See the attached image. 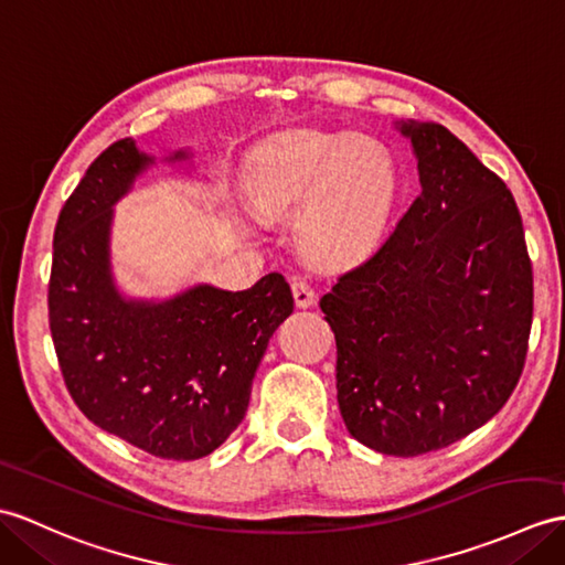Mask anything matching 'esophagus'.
<instances>
[{
	"label": "esophagus",
	"mask_w": 565,
	"mask_h": 565,
	"mask_svg": "<svg viewBox=\"0 0 565 565\" xmlns=\"http://www.w3.org/2000/svg\"><path fill=\"white\" fill-rule=\"evenodd\" d=\"M291 291H294V300L298 308H310L315 303V288L308 284V279L296 277L291 281Z\"/></svg>",
	"instance_id": "1"
}]
</instances>
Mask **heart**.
Returning <instances> with one entry per match:
<instances>
[{
    "mask_svg": "<svg viewBox=\"0 0 565 565\" xmlns=\"http://www.w3.org/2000/svg\"><path fill=\"white\" fill-rule=\"evenodd\" d=\"M247 194L262 216L298 214L303 253L327 265L363 257L395 204L397 170L383 143L320 129L271 137L247 166Z\"/></svg>",
    "mask_w": 565,
    "mask_h": 565,
    "instance_id": "1",
    "label": "heart"
}]
</instances>
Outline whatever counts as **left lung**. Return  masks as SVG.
<instances>
[{
    "label": "left lung",
    "mask_w": 565,
    "mask_h": 565,
    "mask_svg": "<svg viewBox=\"0 0 565 565\" xmlns=\"http://www.w3.org/2000/svg\"><path fill=\"white\" fill-rule=\"evenodd\" d=\"M422 194L320 298L337 402L371 450L448 448L503 409L527 356L532 262L513 192L443 125L402 122Z\"/></svg>",
    "instance_id": "1"
}]
</instances>
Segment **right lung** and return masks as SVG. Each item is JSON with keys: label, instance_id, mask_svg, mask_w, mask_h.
<instances>
[{"label": "right lung", "instance_id": "1", "mask_svg": "<svg viewBox=\"0 0 565 565\" xmlns=\"http://www.w3.org/2000/svg\"><path fill=\"white\" fill-rule=\"evenodd\" d=\"M149 163L132 139L115 141L64 202L52 238L50 332L64 385L88 422L153 457L200 460L243 422L257 365L294 296L277 271L247 291L194 286L163 303L117 294L113 204Z\"/></svg>", "mask_w": 565, "mask_h": 565}]
</instances>
